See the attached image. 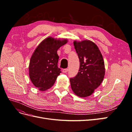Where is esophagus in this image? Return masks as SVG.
Segmentation results:
<instances>
[{
	"label": "esophagus",
	"mask_w": 132,
	"mask_h": 132,
	"mask_svg": "<svg viewBox=\"0 0 132 132\" xmlns=\"http://www.w3.org/2000/svg\"><path fill=\"white\" fill-rule=\"evenodd\" d=\"M68 71V69H63V72L64 73H67Z\"/></svg>",
	"instance_id": "1"
}]
</instances>
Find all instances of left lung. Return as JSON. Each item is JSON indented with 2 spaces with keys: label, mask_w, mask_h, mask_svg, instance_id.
I'll use <instances>...</instances> for the list:
<instances>
[{
  "label": "left lung",
  "mask_w": 132,
  "mask_h": 132,
  "mask_svg": "<svg viewBox=\"0 0 132 132\" xmlns=\"http://www.w3.org/2000/svg\"><path fill=\"white\" fill-rule=\"evenodd\" d=\"M73 43L80 60V68L76 77L70 79V86L76 95L86 97L94 93L104 79V61L98 47L93 41H74Z\"/></svg>",
  "instance_id": "8db88e82"
}]
</instances>
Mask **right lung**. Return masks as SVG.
Returning a JSON list of instances; mask_svg holds the SVG:
<instances>
[{
    "mask_svg": "<svg viewBox=\"0 0 132 132\" xmlns=\"http://www.w3.org/2000/svg\"><path fill=\"white\" fill-rule=\"evenodd\" d=\"M68 41L65 38L48 37L44 39L34 51L29 63V77L39 91L50 89L61 73L58 67L57 51Z\"/></svg>",
    "mask_w": 132,
    "mask_h": 132,
    "instance_id": "add662e5",
    "label": "right lung"
}]
</instances>
